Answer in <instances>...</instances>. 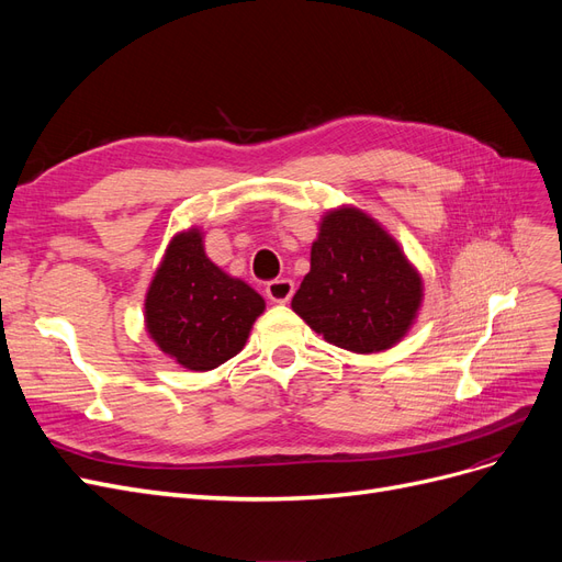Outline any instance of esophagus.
Returning <instances> with one entry per match:
<instances>
[{
	"label": "esophagus",
	"mask_w": 562,
	"mask_h": 562,
	"mask_svg": "<svg viewBox=\"0 0 562 562\" xmlns=\"http://www.w3.org/2000/svg\"><path fill=\"white\" fill-rule=\"evenodd\" d=\"M265 293H267V297L271 302L283 304V302H288V300L293 297L295 285H293V281H288V279H274V281H269L265 285Z\"/></svg>",
	"instance_id": "34e87169"
}]
</instances>
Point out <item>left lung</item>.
<instances>
[{"instance_id": "8db88e82", "label": "left lung", "mask_w": 562, "mask_h": 562, "mask_svg": "<svg viewBox=\"0 0 562 562\" xmlns=\"http://www.w3.org/2000/svg\"><path fill=\"white\" fill-rule=\"evenodd\" d=\"M419 302V274L375 220L356 209L323 217L312 269L293 297L310 328L335 347L382 351L407 333Z\"/></svg>"}]
</instances>
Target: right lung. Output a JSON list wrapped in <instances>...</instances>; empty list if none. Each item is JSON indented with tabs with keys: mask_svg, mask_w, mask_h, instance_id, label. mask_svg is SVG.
Returning <instances> with one entry per match:
<instances>
[{
	"mask_svg": "<svg viewBox=\"0 0 562 562\" xmlns=\"http://www.w3.org/2000/svg\"><path fill=\"white\" fill-rule=\"evenodd\" d=\"M262 310L265 300L215 267L201 234L190 229L168 244L145 300V321L159 349L180 366L213 370L244 349Z\"/></svg>",
	"mask_w": 562,
	"mask_h": 562,
	"instance_id": "add662e5",
	"label": "right lung"
}]
</instances>
